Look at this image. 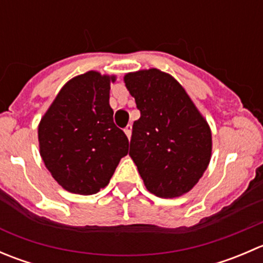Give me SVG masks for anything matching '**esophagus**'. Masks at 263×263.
Wrapping results in <instances>:
<instances>
[{
  "instance_id": "obj_1",
  "label": "esophagus",
  "mask_w": 263,
  "mask_h": 263,
  "mask_svg": "<svg viewBox=\"0 0 263 263\" xmlns=\"http://www.w3.org/2000/svg\"><path fill=\"white\" fill-rule=\"evenodd\" d=\"M124 134L127 135L128 140L131 139V134H132V126H131V124H128V126H127L126 128H124Z\"/></svg>"
}]
</instances>
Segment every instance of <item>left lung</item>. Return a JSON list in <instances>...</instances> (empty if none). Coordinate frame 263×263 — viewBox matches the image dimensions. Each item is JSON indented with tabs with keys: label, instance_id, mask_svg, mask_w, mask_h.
I'll list each match as a JSON object with an SVG mask.
<instances>
[{
	"label": "left lung",
	"instance_id": "obj_1",
	"mask_svg": "<svg viewBox=\"0 0 263 263\" xmlns=\"http://www.w3.org/2000/svg\"><path fill=\"white\" fill-rule=\"evenodd\" d=\"M140 117L134 122L129 155L145 185L158 197L192 190L210 163L211 131L182 85L156 68L124 76Z\"/></svg>",
	"mask_w": 263,
	"mask_h": 263
}]
</instances>
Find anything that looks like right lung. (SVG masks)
Segmentation results:
<instances>
[{
  "label": "right lung",
  "instance_id": "obj_1",
  "mask_svg": "<svg viewBox=\"0 0 263 263\" xmlns=\"http://www.w3.org/2000/svg\"><path fill=\"white\" fill-rule=\"evenodd\" d=\"M115 76L89 71L61 89L38 127L41 156L66 191L94 195L128 154V139L113 122L109 105Z\"/></svg>",
  "mask_w": 263,
  "mask_h": 263
}]
</instances>
